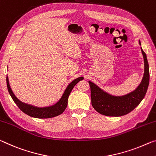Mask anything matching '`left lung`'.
Returning a JSON list of instances; mask_svg holds the SVG:
<instances>
[{"label": "left lung", "instance_id": "8db88e82", "mask_svg": "<svg viewBox=\"0 0 156 156\" xmlns=\"http://www.w3.org/2000/svg\"><path fill=\"white\" fill-rule=\"evenodd\" d=\"M139 43L141 45L140 41ZM141 51L144 63V76L138 87L131 92L123 96H113L89 81L91 105L98 113L110 117H120L127 115L134 110L144 98L149 84V66L147 55L142 47Z\"/></svg>", "mask_w": 156, "mask_h": 156}]
</instances>
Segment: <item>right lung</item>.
<instances>
[{"label": "right lung", "mask_w": 156, "mask_h": 156, "mask_svg": "<svg viewBox=\"0 0 156 156\" xmlns=\"http://www.w3.org/2000/svg\"><path fill=\"white\" fill-rule=\"evenodd\" d=\"M82 80H83V77H79L75 79V80H73L72 82L66 87V90L64 91L62 96V97L60 98V99L55 104L51 106H48V107L39 108L23 103L22 101L18 99V98H16V96L14 94L13 91H12L10 87V85H9L8 76H7L6 78L7 90H8L9 94H10L12 99H13L14 103H16L17 106H18L19 109L25 114L30 116L32 117L39 119L52 118L61 115V114L65 110L66 106H67L68 98L69 94H70L71 91H72L74 86H75L79 81Z\"/></svg>", "instance_id": "1"}]
</instances>
